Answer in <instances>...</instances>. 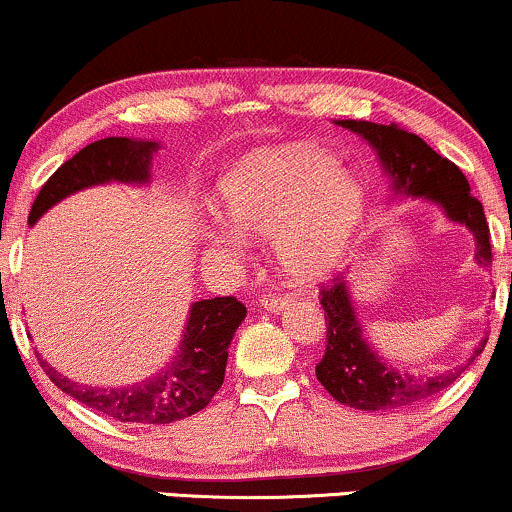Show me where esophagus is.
<instances>
[{
    "label": "esophagus",
    "instance_id": "esophagus-1",
    "mask_svg": "<svg viewBox=\"0 0 512 512\" xmlns=\"http://www.w3.org/2000/svg\"><path fill=\"white\" fill-rule=\"evenodd\" d=\"M260 305L264 310H272V313H279L284 305H289V296L286 293H264V296L260 298Z\"/></svg>",
    "mask_w": 512,
    "mask_h": 512
}]
</instances>
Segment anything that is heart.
<instances>
[{
    "label": "heart",
    "mask_w": 512,
    "mask_h": 512,
    "mask_svg": "<svg viewBox=\"0 0 512 512\" xmlns=\"http://www.w3.org/2000/svg\"><path fill=\"white\" fill-rule=\"evenodd\" d=\"M221 211L240 236H279V260L296 281H317L342 262L361 221L358 180L325 151L255 156L221 182Z\"/></svg>",
    "instance_id": "1"
}]
</instances>
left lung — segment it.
<instances>
[{"instance_id":"1","label":"left lung","mask_w":512,"mask_h":512,"mask_svg":"<svg viewBox=\"0 0 512 512\" xmlns=\"http://www.w3.org/2000/svg\"><path fill=\"white\" fill-rule=\"evenodd\" d=\"M351 132L361 134L378 151L380 163L387 170L395 195L426 197L443 207L450 221L464 223L477 240V262H491V233L484 207L469 192V182L455 163L433 151L424 139L402 125H375L366 120L337 122ZM320 303L325 310L327 346L315 375L337 402L361 411H387L421 402L460 378V373L484 351L486 339L474 349V356L462 366H455L431 378L397 373L395 368L370 349L354 315L349 289L344 279L320 286Z\"/></svg>"}]
</instances>
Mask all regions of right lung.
<instances>
[{"label":"right lung","instance_id":"1","mask_svg":"<svg viewBox=\"0 0 512 512\" xmlns=\"http://www.w3.org/2000/svg\"><path fill=\"white\" fill-rule=\"evenodd\" d=\"M156 149V142H137L127 137H108L84 146L40 187L28 223L33 226L52 204L84 187L103 185L110 180L146 182ZM245 313L248 310L236 296L192 303L178 356L168 363L166 370L132 387H81L50 368L43 358L38 361L52 383L88 409L101 411L122 424H173L202 411L219 392L226 375L228 344L245 320Z\"/></svg>","mask_w":512,"mask_h":512}]
</instances>
